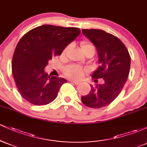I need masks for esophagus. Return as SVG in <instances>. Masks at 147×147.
I'll return each mask as SVG.
<instances>
[{"mask_svg": "<svg viewBox=\"0 0 147 147\" xmlns=\"http://www.w3.org/2000/svg\"><path fill=\"white\" fill-rule=\"evenodd\" d=\"M70 82H72V83L75 84V85H78V84H80V82H78V81H75V80H71Z\"/></svg>", "mask_w": 147, "mask_h": 147, "instance_id": "34e87169", "label": "esophagus"}]
</instances>
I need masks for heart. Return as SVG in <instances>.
<instances>
[{"mask_svg": "<svg viewBox=\"0 0 147 147\" xmlns=\"http://www.w3.org/2000/svg\"><path fill=\"white\" fill-rule=\"evenodd\" d=\"M82 48H83V50H86L87 48H93L94 46L91 43H88V42H82ZM67 49L65 48L64 52L67 51ZM86 72V70L81 67L80 65H69V66L65 68V70H64V72H65V75L68 76V77H70V78L72 79H79L82 78L84 77V74Z\"/></svg>", "mask_w": 147, "mask_h": 147, "instance_id": "heart-1", "label": "heart"}]
</instances>
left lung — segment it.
<instances>
[{"mask_svg": "<svg viewBox=\"0 0 147 147\" xmlns=\"http://www.w3.org/2000/svg\"><path fill=\"white\" fill-rule=\"evenodd\" d=\"M82 33L98 53L99 66L91 77L102 79L104 83L90 85V92L82 96V102L89 108L99 109L110 104L122 90L129 74L131 57L124 43L111 34L95 29H83Z\"/></svg>", "mask_w": 147, "mask_h": 147, "instance_id": "left-lung-1", "label": "left lung"}]
</instances>
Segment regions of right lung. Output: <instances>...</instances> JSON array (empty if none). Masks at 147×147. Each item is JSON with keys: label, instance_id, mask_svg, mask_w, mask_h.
I'll return each mask as SVG.
<instances>
[{"label": "right lung", "instance_id": "1", "mask_svg": "<svg viewBox=\"0 0 147 147\" xmlns=\"http://www.w3.org/2000/svg\"><path fill=\"white\" fill-rule=\"evenodd\" d=\"M80 32L77 28L43 25L31 30L20 39L13 55L11 70L16 87L25 100L42 106L56 99L67 80L50 77L44 72L45 67Z\"/></svg>", "mask_w": 147, "mask_h": 147}]
</instances>
